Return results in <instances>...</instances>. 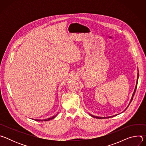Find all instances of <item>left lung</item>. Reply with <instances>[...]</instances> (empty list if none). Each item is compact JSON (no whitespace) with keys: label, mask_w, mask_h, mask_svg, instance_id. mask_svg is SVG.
<instances>
[{"label":"left lung","mask_w":146,"mask_h":146,"mask_svg":"<svg viewBox=\"0 0 146 146\" xmlns=\"http://www.w3.org/2000/svg\"><path fill=\"white\" fill-rule=\"evenodd\" d=\"M138 78H139V70H138V73H137V81H136V86H135V90H134V92H133V95H132V98H131V101H130V103H129V104L131 103V102H132V99H133V96H134V95H135V92H136V88H137V82H138ZM129 105L128 106V107L129 106ZM128 107L126 108V109L128 108ZM125 109V110H126ZM124 110V111H125ZM90 115L91 116V117H94V118H98V119H103V118H111V117H114V115H113V116H110V117H97V116H95V115H91V114H90Z\"/></svg>","instance_id":"1"}]
</instances>
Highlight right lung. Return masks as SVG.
<instances>
[{
  "mask_svg": "<svg viewBox=\"0 0 146 146\" xmlns=\"http://www.w3.org/2000/svg\"><path fill=\"white\" fill-rule=\"evenodd\" d=\"M57 115H58V114H56L55 115H54V116H53V117H51V118H47V119H34V120L37 121H47L51 120V119H54V118L56 117V116Z\"/></svg>",
  "mask_w": 146,
  "mask_h": 146,
  "instance_id": "right-lung-1",
  "label": "right lung"
}]
</instances>
